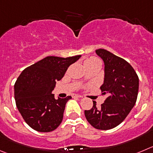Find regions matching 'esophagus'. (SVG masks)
Instances as JSON below:
<instances>
[{
	"label": "esophagus",
	"mask_w": 153,
	"mask_h": 153,
	"mask_svg": "<svg viewBox=\"0 0 153 153\" xmlns=\"http://www.w3.org/2000/svg\"><path fill=\"white\" fill-rule=\"evenodd\" d=\"M73 97H76V98H81L82 97V96H81V95H79V94H73Z\"/></svg>",
	"instance_id": "obj_1"
}]
</instances>
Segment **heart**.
<instances>
[{
  "instance_id": "heart-1",
  "label": "heart",
  "mask_w": 153,
  "mask_h": 153,
  "mask_svg": "<svg viewBox=\"0 0 153 153\" xmlns=\"http://www.w3.org/2000/svg\"><path fill=\"white\" fill-rule=\"evenodd\" d=\"M100 62L99 59L96 58V57H91L89 59H86L85 62V64H88V63H94V62Z\"/></svg>"
}]
</instances>
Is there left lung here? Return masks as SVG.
Segmentation results:
<instances>
[{
	"mask_svg": "<svg viewBox=\"0 0 153 153\" xmlns=\"http://www.w3.org/2000/svg\"><path fill=\"white\" fill-rule=\"evenodd\" d=\"M103 60L104 81L100 89L106 97L100 107L93 101V107L85 110L88 122L99 130H109L125 119L136 103L139 78L134 68L124 59L104 49L96 50Z\"/></svg>",
	"mask_w": 153,
	"mask_h": 153,
	"instance_id": "left-lung-1",
	"label": "left lung"
}]
</instances>
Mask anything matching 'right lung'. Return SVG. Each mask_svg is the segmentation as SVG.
Returning a JSON list of instances; mask_svg holds the SVG:
<instances>
[{
    "label": "right lung",
    "instance_id": "obj_1",
    "mask_svg": "<svg viewBox=\"0 0 153 153\" xmlns=\"http://www.w3.org/2000/svg\"><path fill=\"white\" fill-rule=\"evenodd\" d=\"M81 56H47L27 67L18 77L14 85L16 104L25 122L32 129L50 132L60 125L65 104L72 97L56 100L52 91L68 66Z\"/></svg>",
    "mask_w": 153,
    "mask_h": 153
}]
</instances>
